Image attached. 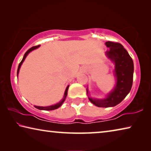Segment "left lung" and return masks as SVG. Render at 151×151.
Segmentation results:
<instances>
[{"label":"left lung","instance_id":"obj_1","mask_svg":"<svg viewBox=\"0 0 151 151\" xmlns=\"http://www.w3.org/2000/svg\"><path fill=\"white\" fill-rule=\"evenodd\" d=\"M106 55L115 65L114 73L116 78L115 88L106 99L98 100L88 97L92 103L99 107L114 106L119 104L131 91L133 81L134 64L127 50L119 42L107 41ZM88 93V91L86 90Z\"/></svg>","mask_w":151,"mask_h":151}]
</instances>
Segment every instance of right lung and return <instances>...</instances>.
Instances as JSON below:
<instances>
[{"label": "right lung", "mask_w": 151, "mask_h": 151, "mask_svg": "<svg viewBox=\"0 0 151 151\" xmlns=\"http://www.w3.org/2000/svg\"><path fill=\"white\" fill-rule=\"evenodd\" d=\"M40 47V45H37V46H35V47H32L30 48H29V50H28L26 52H25V54L24 55L23 58H22V60H21V62H20L19 63V66H18V70H17V76H18V74H19V69L20 68V66H21L22 63H23V61L24 60L25 58L27 57V56L28 55V54L30 52H31L32 50L36 49V48H39ZM68 87H69V85L67 86V87L66 88V90H65V94H64V96H63V99L61 100L60 102H59V103L56 104H54V105H52V106H35V108H37L39 110H45V111H52V110H55V109H58V107H60L61 105H62V104L64 103V101H65V99L66 96H67V92H68Z\"/></svg>", "instance_id": "add662e5"}]
</instances>
